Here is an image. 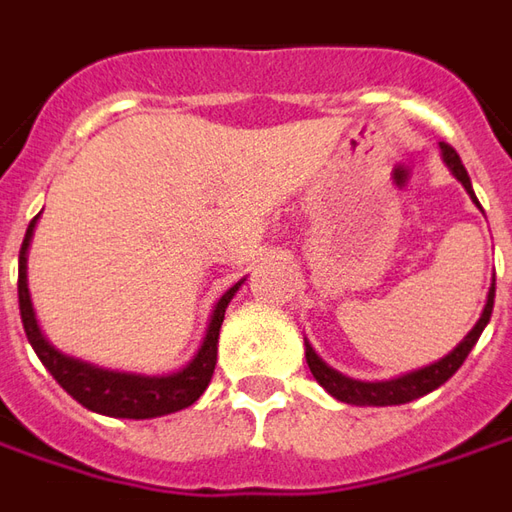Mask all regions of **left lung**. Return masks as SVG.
<instances>
[{"label":"left lung","mask_w":512,"mask_h":512,"mask_svg":"<svg viewBox=\"0 0 512 512\" xmlns=\"http://www.w3.org/2000/svg\"><path fill=\"white\" fill-rule=\"evenodd\" d=\"M440 154H443V162H446V168L451 170V176L465 187V193H468L471 201L479 207V201H476L474 196V187H471V179H468V170L462 168L457 151H454L451 145H446V142H440ZM493 297H496V277L490 280L488 300H485V308H482V314L476 319V325L468 330V336H465L448 356L437 358V361H431L426 367H417V370H409V373L387 378V381H358V378H350V375L333 370L330 364H325V361L319 358V353L311 347L308 339H305V361H308L311 373H314V378L319 381V387L325 389L328 395H333L336 401L350 403V406H398V403L415 401V398H423V395H429V392H434L437 387H443L448 378L460 370L462 361H465L468 353L474 350V344L479 342L482 330H485V325L490 322V314H493Z\"/></svg>","instance_id":"1"}]
</instances>
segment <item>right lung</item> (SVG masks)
I'll use <instances>...</instances> for the list:
<instances>
[{"label": "right lung", "mask_w": 512, "mask_h": 512, "mask_svg": "<svg viewBox=\"0 0 512 512\" xmlns=\"http://www.w3.org/2000/svg\"><path fill=\"white\" fill-rule=\"evenodd\" d=\"M38 218H41V212L30 221L27 235H24L22 241V252H19V311H22L27 342L33 344L36 356L50 370L52 378L81 406H86L89 412H97V415L106 417L148 420V417L173 415L179 409L193 406L204 395V389L210 387L212 373H215V361H218L221 322H224V314H227V305L241 291L246 277L238 280L235 285H229L227 291L218 297V302L212 305L204 339L198 344L193 358L184 367H179L176 373H125V370H111V367L89 364L83 358L66 356L58 347H52L50 339L38 328L36 308H33V300H30V288H27V255H30V243H33Z\"/></svg>", "instance_id": "1"}]
</instances>
